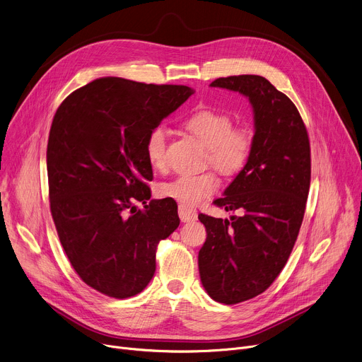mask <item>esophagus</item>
Here are the masks:
<instances>
[{
	"instance_id": "obj_1",
	"label": "esophagus",
	"mask_w": 362,
	"mask_h": 362,
	"mask_svg": "<svg viewBox=\"0 0 362 362\" xmlns=\"http://www.w3.org/2000/svg\"><path fill=\"white\" fill-rule=\"evenodd\" d=\"M179 218L182 222H190L197 218V214H196V211L189 209V208H186V206L180 204L179 206Z\"/></svg>"
}]
</instances>
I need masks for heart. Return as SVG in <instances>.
<instances>
[{"label": "heart", "mask_w": 362, "mask_h": 362, "mask_svg": "<svg viewBox=\"0 0 362 362\" xmlns=\"http://www.w3.org/2000/svg\"><path fill=\"white\" fill-rule=\"evenodd\" d=\"M185 129L206 146V160L223 175H235L247 163L253 148V134L247 126L232 124L229 115L204 107L185 117ZM168 130L154 126L144 141L146 158L150 166L163 170L168 165ZM221 182L215 172L180 175L160 186V194L179 202L186 208L202 203L212 196Z\"/></svg>", "instance_id": "b5f03b06"}]
</instances>
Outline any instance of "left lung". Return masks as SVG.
Returning a JSON list of instances; mask_svg holds the SVG:
<instances>
[{"instance_id":"left-lung-1","label":"left lung","mask_w":362,"mask_h":362,"mask_svg":"<svg viewBox=\"0 0 362 362\" xmlns=\"http://www.w3.org/2000/svg\"><path fill=\"white\" fill-rule=\"evenodd\" d=\"M211 86L246 95L255 119L250 158L214 202L242 215H199L208 233L199 250L202 285L216 302L233 305L265 292L288 261L311 183V147L298 109L265 77H221Z\"/></svg>"}]
</instances>
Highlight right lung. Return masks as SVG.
<instances>
[{
  "mask_svg": "<svg viewBox=\"0 0 362 362\" xmlns=\"http://www.w3.org/2000/svg\"><path fill=\"white\" fill-rule=\"evenodd\" d=\"M192 94L187 86L103 77L73 91L51 123V216L77 275L107 296L141 292L156 271L159 242L180 223L173 199L150 200L144 141Z\"/></svg>",
  "mask_w": 362,
  "mask_h": 362,
  "instance_id": "add662e5",
  "label": "right lung"
}]
</instances>
